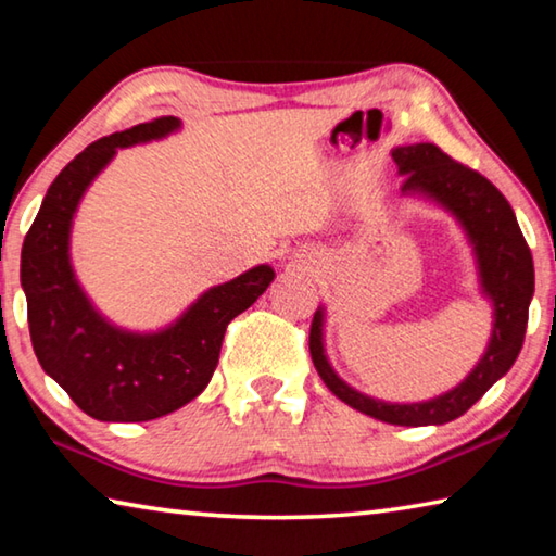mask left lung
I'll return each mask as SVG.
<instances>
[{
	"mask_svg": "<svg viewBox=\"0 0 556 556\" xmlns=\"http://www.w3.org/2000/svg\"><path fill=\"white\" fill-rule=\"evenodd\" d=\"M392 159L404 176V195H427L448 211L473 244L478 279L485 299L493 304V333L481 361L468 378L439 397L427 402L394 404L368 397L338 378L324 348V308L318 306L308 333V351L318 375L338 400L388 425L427 427L466 414L520 355L527 328V312L534 294L532 252L505 195L473 168L458 164L437 144H409L392 149Z\"/></svg>",
	"mask_w": 556,
	"mask_h": 556,
	"instance_id": "left-lung-1",
	"label": "left lung"
}]
</instances>
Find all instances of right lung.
Returning a JSON list of instances; mask_svg holds the SVG:
<instances>
[{
  "label": "right lung",
  "mask_w": 556,
  "mask_h": 556,
  "mask_svg": "<svg viewBox=\"0 0 556 556\" xmlns=\"http://www.w3.org/2000/svg\"><path fill=\"white\" fill-rule=\"evenodd\" d=\"M181 119L159 117L102 137L55 176L22 248V287L34 353L46 375L100 421H149L199 397L220 357L225 328L265 294L275 269L257 265L211 287L162 331L110 324L75 279L73 215L117 149L164 139Z\"/></svg>",
  "instance_id": "right-lung-1"
}]
</instances>
